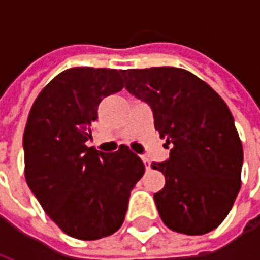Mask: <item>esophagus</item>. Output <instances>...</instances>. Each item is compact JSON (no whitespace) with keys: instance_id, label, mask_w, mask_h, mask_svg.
<instances>
[{"instance_id":"esophagus-1","label":"esophagus","mask_w":260,"mask_h":260,"mask_svg":"<svg viewBox=\"0 0 260 260\" xmlns=\"http://www.w3.org/2000/svg\"><path fill=\"white\" fill-rule=\"evenodd\" d=\"M142 160H143V163H145V167H146V170L150 169V161H149V158L143 156V157H142Z\"/></svg>"}]
</instances>
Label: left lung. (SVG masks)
<instances>
[{
	"label": "left lung",
	"instance_id": "left-lung-1",
	"mask_svg": "<svg viewBox=\"0 0 260 260\" xmlns=\"http://www.w3.org/2000/svg\"><path fill=\"white\" fill-rule=\"evenodd\" d=\"M125 89L146 103L170 157L153 163L166 177L154 193L163 223L202 235L231 210L241 188L242 145L221 97L191 72L173 67L121 71Z\"/></svg>",
	"mask_w": 260,
	"mask_h": 260
}]
</instances>
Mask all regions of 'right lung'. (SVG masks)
I'll return each instance as SVG.
<instances>
[{
  "mask_svg": "<svg viewBox=\"0 0 260 260\" xmlns=\"http://www.w3.org/2000/svg\"><path fill=\"white\" fill-rule=\"evenodd\" d=\"M122 87L117 69H67L40 91L29 113L26 182L54 223L78 240L115 233L145 173L126 146L104 153L86 145L100 102Z\"/></svg>",
  "mask_w": 260,
  "mask_h": 260,
  "instance_id": "obj_1",
  "label": "right lung"
}]
</instances>
